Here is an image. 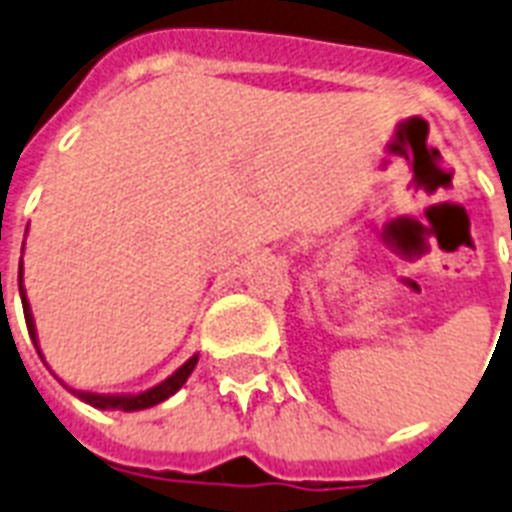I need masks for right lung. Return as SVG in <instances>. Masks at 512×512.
Listing matches in <instances>:
<instances>
[{
    "instance_id": "add662e5",
    "label": "right lung",
    "mask_w": 512,
    "mask_h": 512,
    "mask_svg": "<svg viewBox=\"0 0 512 512\" xmlns=\"http://www.w3.org/2000/svg\"><path fill=\"white\" fill-rule=\"evenodd\" d=\"M18 287H20V303H23V316H26L28 335H31V340H34L36 353L42 356V350H39V340H36V324H34V316H31V305H28L26 289H23V260H20ZM42 361H44V356H42ZM196 361H199V356H191L183 366H180V369H175V372H172L167 380H162L159 385H154V388L143 390V393H122V396H108V393H84V390H74V388H68V390H71L76 398H82L84 404L95 406V409H122V412H140V409H148V406L162 404V401H167L170 396H175L177 390L183 388V382L191 377Z\"/></svg>"
}]
</instances>
